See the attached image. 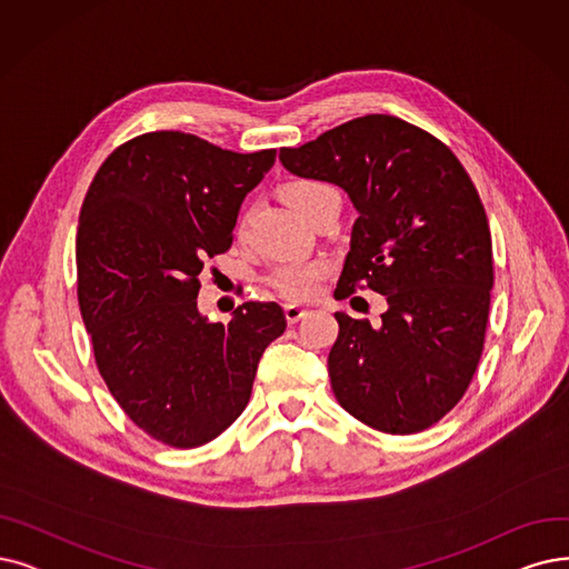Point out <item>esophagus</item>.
<instances>
[{
  "instance_id": "34e87169",
  "label": "esophagus",
  "mask_w": 569,
  "mask_h": 569,
  "mask_svg": "<svg viewBox=\"0 0 569 569\" xmlns=\"http://www.w3.org/2000/svg\"><path fill=\"white\" fill-rule=\"evenodd\" d=\"M306 315H308V310L301 308V306H293V303H287V306H284V317H287L289 325H297L299 320H303Z\"/></svg>"
}]
</instances>
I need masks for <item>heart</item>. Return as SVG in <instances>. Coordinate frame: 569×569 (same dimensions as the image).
<instances>
[{
    "label": "heart",
    "mask_w": 569,
    "mask_h": 569,
    "mask_svg": "<svg viewBox=\"0 0 569 569\" xmlns=\"http://www.w3.org/2000/svg\"><path fill=\"white\" fill-rule=\"evenodd\" d=\"M282 196L287 198L293 210H299L306 219H312V214L325 208L329 200H340L338 191L320 179H297L289 181L282 189ZM247 214L240 217V226L244 223ZM331 272L329 261L325 259H289L278 266L266 276V282L276 289L280 297L291 301H308L317 291H320L325 278Z\"/></svg>",
    "instance_id": "b5f03b06"
}]
</instances>
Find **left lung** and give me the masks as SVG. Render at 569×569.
<instances>
[{
	"mask_svg": "<svg viewBox=\"0 0 569 569\" xmlns=\"http://www.w3.org/2000/svg\"><path fill=\"white\" fill-rule=\"evenodd\" d=\"M282 166L343 189L359 217L336 299L371 289L380 325L336 312L331 390L350 416L388 435L437 425L465 397L483 355L492 238L471 177L441 140L367 113L280 149Z\"/></svg>",
	"mask_w": 569,
	"mask_h": 569,
	"instance_id": "8db88e82",
	"label": "left lung"
}]
</instances>
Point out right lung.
Instances as JSON below:
<instances>
[{
    "label": "right lung",
    "instance_id": "obj_1",
    "mask_svg": "<svg viewBox=\"0 0 569 569\" xmlns=\"http://www.w3.org/2000/svg\"><path fill=\"white\" fill-rule=\"evenodd\" d=\"M276 149L236 153L179 130L113 149L88 187L77 231V293L98 371L156 441L198 448L244 411L263 350L287 329L272 301L229 325L198 312L200 270L229 252L244 196Z\"/></svg>",
    "mask_w": 569,
    "mask_h": 569
}]
</instances>
